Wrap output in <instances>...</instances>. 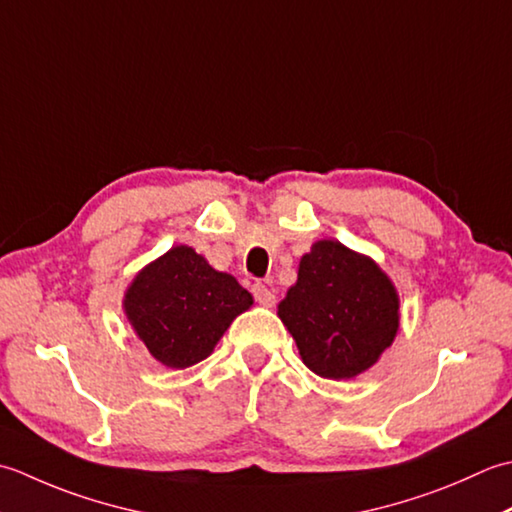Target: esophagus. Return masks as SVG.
<instances>
[{"label":"esophagus","instance_id":"obj_1","mask_svg":"<svg viewBox=\"0 0 512 512\" xmlns=\"http://www.w3.org/2000/svg\"><path fill=\"white\" fill-rule=\"evenodd\" d=\"M252 291H254V298L258 300V305H263V307H274L276 296H274V291H271L267 285H263V283H256V285L252 287Z\"/></svg>","mask_w":512,"mask_h":512}]
</instances>
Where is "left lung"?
Listing matches in <instances>:
<instances>
[{
    "label": "left lung",
    "mask_w": 512,
    "mask_h": 512,
    "mask_svg": "<svg viewBox=\"0 0 512 512\" xmlns=\"http://www.w3.org/2000/svg\"><path fill=\"white\" fill-rule=\"evenodd\" d=\"M302 362L320 378L351 380L371 369L400 329V296L371 256L318 241L278 305Z\"/></svg>",
    "instance_id": "8db88e82"
}]
</instances>
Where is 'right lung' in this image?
<instances>
[{
  "label": "right lung",
  "instance_id": "1",
  "mask_svg": "<svg viewBox=\"0 0 512 512\" xmlns=\"http://www.w3.org/2000/svg\"><path fill=\"white\" fill-rule=\"evenodd\" d=\"M252 294L192 247L174 245L145 265L123 294V314L150 356L168 369L205 360Z\"/></svg>",
  "mask_w": 512,
  "mask_h": 512
}]
</instances>
